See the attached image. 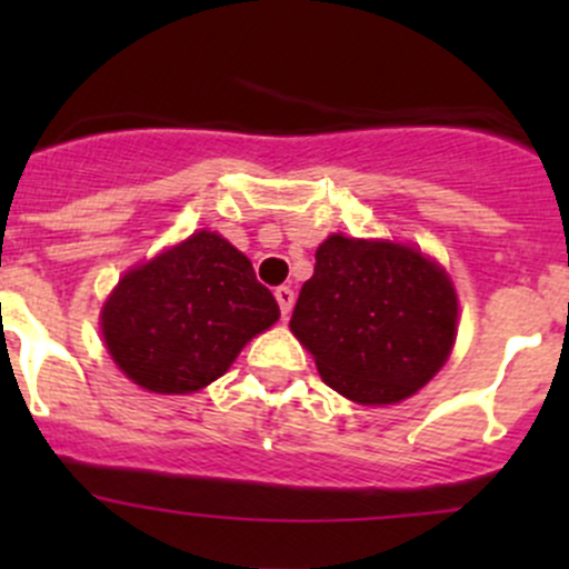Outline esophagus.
<instances>
[{
    "label": "esophagus",
    "instance_id": "obj_1",
    "mask_svg": "<svg viewBox=\"0 0 569 569\" xmlns=\"http://www.w3.org/2000/svg\"><path fill=\"white\" fill-rule=\"evenodd\" d=\"M274 300H278L280 313H283V319L289 317L291 308H295V291H291L289 286H280V289H274Z\"/></svg>",
    "mask_w": 569,
    "mask_h": 569
}]
</instances>
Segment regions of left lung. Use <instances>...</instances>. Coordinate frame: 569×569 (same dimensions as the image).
<instances>
[{
    "label": "left lung",
    "mask_w": 569,
    "mask_h": 569,
    "mask_svg": "<svg viewBox=\"0 0 569 569\" xmlns=\"http://www.w3.org/2000/svg\"><path fill=\"white\" fill-rule=\"evenodd\" d=\"M289 327L332 391L358 405H396L449 360L457 291L421 250L332 233Z\"/></svg>",
    "instance_id": "1"
}]
</instances>
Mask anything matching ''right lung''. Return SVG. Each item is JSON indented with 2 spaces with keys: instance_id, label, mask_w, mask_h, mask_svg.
Returning <instances> with one entry per match:
<instances>
[{
  "instance_id": "add662e5",
  "label": "right lung",
  "mask_w": 569,
  "mask_h": 569,
  "mask_svg": "<svg viewBox=\"0 0 569 569\" xmlns=\"http://www.w3.org/2000/svg\"><path fill=\"white\" fill-rule=\"evenodd\" d=\"M278 317L250 258L220 233L198 231L118 280L101 308V332L131 382L192 393L226 375Z\"/></svg>"
}]
</instances>
